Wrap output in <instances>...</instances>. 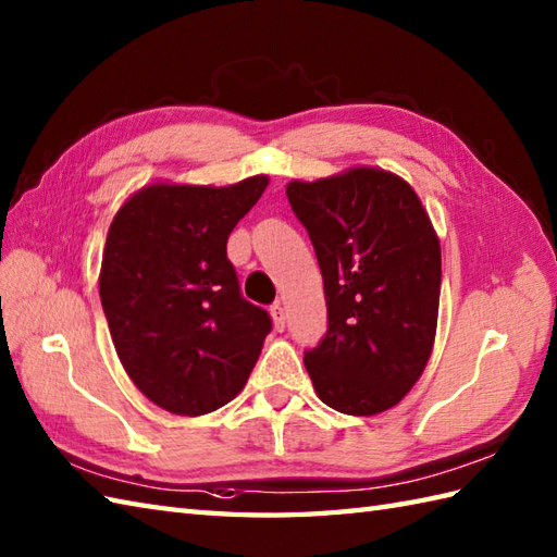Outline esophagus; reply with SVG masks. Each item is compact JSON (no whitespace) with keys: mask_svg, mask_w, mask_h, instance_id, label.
Returning <instances> with one entry per match:
<instances>
[{"mask_svg":"<svg viewBox=\"0 0 557 557\" xmlns=\"http://www.w3.org/2000/svg\"><path fill=\"white\" fill-rule=\"evenodd\" d=\"M270 318H273V325H275V330H277V332H282V330H284V320H287V315H284V308H282L280 304L270 306Z\"/></svg>","mask_w":557,"mask_h":557,"instance_id":"esophagus-1","label":"esophagus"}]
</instances>
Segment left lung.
<instances>
[{"instance_id": "8db88e82", "label": "left lung", "mask_w": 557, "mask_h": 557, "mask_svg": "<svg viewBox=\"0 0 557 557\" xmlns=\"http://www.w3.org/2000/svg\"><path fill=\"white\" fill-rule=\"evenodd\" d=\"M327 301V334L304 356L322 404L370 418L394 408L432 356L442 247L404 177L372 165L287 185Z\"/></svg>"}]
</instances>
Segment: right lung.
I'll return each instance as SVG.
<instances>
[{"label":"right lung","instance_id":"right-lung-1","mask_svg":"<svg viewBox=\"0 0 557 557\" xmlns=\"http://www.w3.org/2000/svg\"><path fill=\"white\" fill-rule=\"evenodd\" d=\"M151 183L107 235L99 296L127 377L151 404L197 418L230 404L261 356L270 315L242 299L227 237L268 187Z\"/></svg>","mask_w":557,"mask_h":557}]
</instances>
